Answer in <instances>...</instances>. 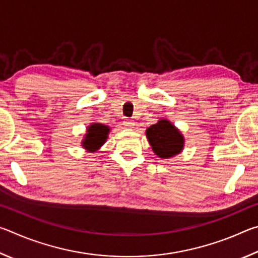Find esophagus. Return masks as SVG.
Masks as SVG:
<instances>
[{
    "label": "esophagus",
    "instance_id": "1",
    "mask_svg": "<svg viewBox=\"0 0 258 258\" xmlns=\"http://www.w3.org/2000/svg\"><path fill=\"white\" fill-rule=\"evenodd\" d=\"M124 126H126V127H128V128H131V127H133V126L135 125V121L133 120V119H130V118H126L124 121Z\"/></svg>",
    "mask_w": 258,
    "mask_h": 258
}]
</instances>
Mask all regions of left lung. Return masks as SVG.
I'll list each match as a JSON object with an SVG mask.
<instances>
[{"instance_id":"1","label":"left lung","mask_w":258,"mask_h":258,"mask_svg":"<svg viewBox=\"0 0 258 258\" xmlns=\"http://www.w3.org/2000/svg\"><path fill=\"white\" fill-rule=\"evenodd\" d=\"M146 133L152 150L160 158H171L183 149L184 139L171 121L160 119L157 124L151 125Z\"/></svg>"}]
</instances>
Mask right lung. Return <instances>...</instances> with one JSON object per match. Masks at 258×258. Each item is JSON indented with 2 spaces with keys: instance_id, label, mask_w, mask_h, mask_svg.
<instances>
[{
  "instance_id": "1",
  "label": "right lung",
  "mask_w": 258,
  "mask_h": 258,
  "mask_svg": "<svg viewBox=\"0 0 258 258\" xmlns=\"http://www.w3.org/2000/svg\"><path fill=\"white\" fill-rule=\"evenodd\" d=\"M109 133V127L102 124H92L87 128V134L85 135L83 147L89 151H95L101 147L106 141Z\"/></svg>"
}]
</instances>
